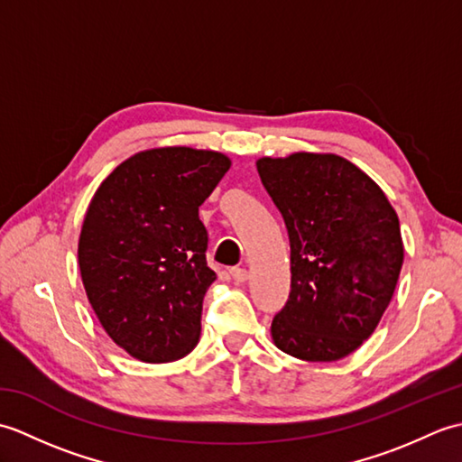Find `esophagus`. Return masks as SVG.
Segmentation results:
<instances>
[{"label":"esophagus","mask_w":462,"mask_h":462,"mask_svg":"<svg viewBox=\"0 0 462 462\" xmlns=\"http://www.w3.org/2000/svg\"><path fill=\"white\" fill-rule=\"evenodd\" d=\"M230 276H232V280H234V282L242 283V282H246V280H248V272L244 270V268H232V270H230Z\"/></svg>","instance_id":"obj_1"}]
</instances>
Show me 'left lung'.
<instances>
[{
    "instance_id": "8db88e82",
    "label": "left lung",
    "mask_w": 462,
    "mask_h": 462,
    "mask_svg": "<svg viewBox=\"0 0 462 462\" xmlns=\"http://www.w3.org/2000/svg\"><path fill=\"white\" fill-rule=\"evenodd\" d=\"M256 169L290 236L291 290L272 339L301 361L347 357L393 298L405 256L397 212L339 154L262 156Z\"/></svg>"
}]
</instances>
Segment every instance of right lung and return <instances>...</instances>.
I'll list each match as a JSON object with an SVG mask.
<instances>
[{
	"label": "right lung",
	"instance_id": "add662e5",
	"mask_svg": "<svg viewBox=\"0 0 462 462\" xmlns=\"http://www.w3.org/2000/svg\"><path fill=\"white\" fill-rule=\"evenodd\" d=\"M216 151L161 146L123 161L87 208L79 270L103 329L144 363L182 359L200 337L206 266L199 206L228 172Z\"/></svg>",
	"mask_w": 462,
	"mask_h": 462
}]
</instances>
